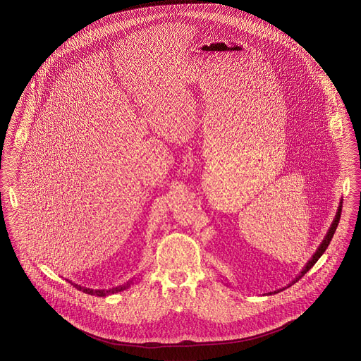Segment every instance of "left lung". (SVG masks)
Wrapping results in <instances>:
<instances>
[{
    "label": "left lung",
    "instance_id": "left-lung-1",
    "mask_svg": "<svg viewBox=\"0 0 361 361\" xmlns=\"http://www.w3.org/2000/svg\"><path fill=\"white\" fill-rule=\"evenodd\" d=\"M341 214H342V202L339 204V207H338V212H336V215H335L334 220H333V224L330 226V229H329V232H327V235H326L325 238H324V241L321 243V245L318 246V249L316 250V253L313 255V257L310 258L308 261V264H305V267L301 270V273L299 274V276H296L293 281H290V284L287 286V287H284V288H281V290H274V292H269V295H273V293H278V292H281V290H286V288H288L290 287L292 284H295L296 281L301 279L305 274L308 273L309 270L314 266L317 261L319 259V257L325 253L326 249H327V246L330 244V241H331V238L334 236L335 231H336V227H338V223H339V220H341Z\"/></svg>",
    "mask_w": 361,
    "mask_h": 361
}]
</instances>
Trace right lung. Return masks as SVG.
Segmentation results:
<instances>
[{
	"instance_id": "right-lung-1",
	"label": "right lung",
	"mask_w": 361,
	"mask_h": 361,
	"mask_svg": "<svg viewBox=\"0 0 361 361\" xmlns=\"http://www.w3.org/2000/svg\"><path fill=\"white\" fill-rule=\"evenodd\" d=\"M71 284H74V283H71ZM130 284H133V281H126L125 284L117 286V287L109 288V290H90V288L80 287V286H78V284H74V287H75V288H78L80 290L86 292V293H88V295H95V296H100V298H103V296L114 295V293H117V292H121V290H126V288H129V287H130Z\"/></svg>"
}]
</instances>
